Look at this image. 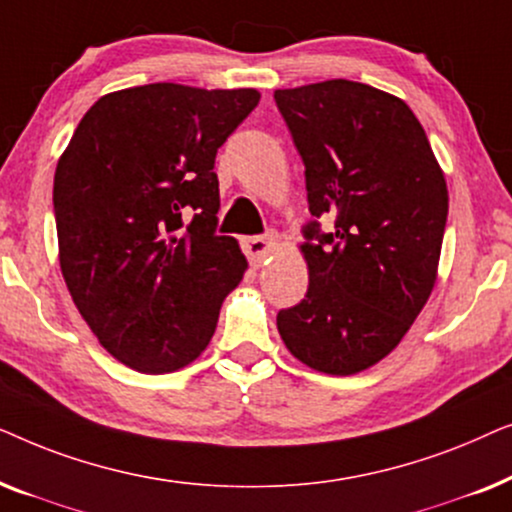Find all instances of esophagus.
<instances>
[{
	"instance_id": "1",
	"label": "esophagus",
	"mask_w": 512,
	"mask_h": 512,
	"mask_svg": "<svg viewBox=\"0 0 512 512\" xmlns=\"http://www.w3.org/2000/svg\"><path fill=\"white\" fill-rule=\"evenodd\" d=\"M242 247H244V254H247L251 265H261L265 258L272 254V249H275V237L272 235L244 237Z\"/></svg>"
}]
</instances>
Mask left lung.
Here are the masks:
<instances>
[{
    "mask_svg": "<svg viewBox=\"0 0 512 512\" xmlns=\"http://www.w3.org/2000/svg\"><path fill=\"white\" fill-rule=\"evenodd\" d=\"M305 163L314 219L300 244L310 286L279 310L289 352L319 373H361L394 352L438 277L447 184L422 123L401 97L331 79L275 90Z\"/></svg>",
    "mask_w": 512,
    "mask_h": 512,
    "instance_id": "1",
    "label": "left lung"
}]
</instances>
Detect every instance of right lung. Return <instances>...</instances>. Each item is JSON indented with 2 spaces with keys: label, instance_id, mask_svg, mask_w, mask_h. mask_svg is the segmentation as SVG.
I'll list each match as a JSON object with an SVG mask.
<instances>
[{
  "label": "right lung",
  "instance_id": "add662e5",
  "mask_svg": "<svg viewBox=\"0 0 512 512\" xmlns=\"http://www.w3.org/2000/svg\"><path fill=\"white\" fill-rule=\"evenodd\" d=\"M261 100L254 88L149 83L97 100L55 167L60 270L76 310L137 373L193 363L247 270L216 235L214 158Z\"/></svg>",
  "mask_w": 512,
  "mask_h": 512
}]
</instances>
